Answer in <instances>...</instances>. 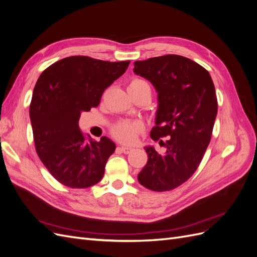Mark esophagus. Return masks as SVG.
I'll list each match as a JSON object with an SVG mask.
<instances>
[{"mask_svg": "<svg viewBox=\"0 0 257 257\" xmlns=\"http://www.w3.org/2000/svg\"><path fill=\"white\" fill-rule=\"evenodd\" d=\"M118 149H119L121 152L125 153V154L130 153L131 151H133V148H131V147H119Z\"/></svg>", "mask_w": 257, "mask_h": 257, "instance_id": "esophagus-1", "label": "esophagus"}]
</instances>
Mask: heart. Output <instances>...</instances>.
<instances>
[{"label": "heart", "mask_w": 257, "mask_h": 257, "mask_svg": "<svg viewBox=\"0 0 257 257\" xmlns=\"http://www.w3.org/2000/svg\"><path fill=\"white\" fill-rule=\"evenodd\" d=\"M146 87L149 88V84L147 81L143 79H133L128 84V88H141ZM143 131V125L138 122H128V121H122L118 124H115L112 128V135L114 138L118 139L119 142L124 144H133L137 141L138 135L141 134Z\"/></svg>", "instance_id": "obj_1"}]
</instances>
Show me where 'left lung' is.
Instances as JSON below:
<instances>
[{
	"label": "left lung",
	"instance_id": "left-lung-1",
	"mask_svg": "<svg viewBox=\"0 0 257 257\" xmlns=\"http://www.w3.org/2000/svg\"><path fill=\"white\" fill-rule=\"evenodd\" d=\"M133 71L158 92L151 138L168 137L163 154L145 147L148 162L138 181L152 191L173 190L195 173L211 139L217 113L214 84L203 66L177 54L136 61Z\"/></svg>",
	"mask_w": 257,
	"mask_h": 257
}]
</instances>
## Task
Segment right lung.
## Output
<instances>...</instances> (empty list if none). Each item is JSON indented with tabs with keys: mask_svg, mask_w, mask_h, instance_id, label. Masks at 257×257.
I'll use <instances>...</instances> for the list:
<instances>
[{
	"mask_svg": "<svg viewBox=\"0 0 257 257\" xmlns=\"http://www.w3.org/2000/svg\"><path fill=\"white\" fill-rule=\"evenodd\" d=\"M130 61L108 62L83 56L62 59L40 76L30 105L36 152L57 180L68 188L98 183L115 145L79 128L82 111L98 106L106 88L125 73Z\"/></svg>",
	"mask_w": 257,
	"mask_h": 257,
	"instance_id": "1",
	"label": "right lung"
}]
</instances>
